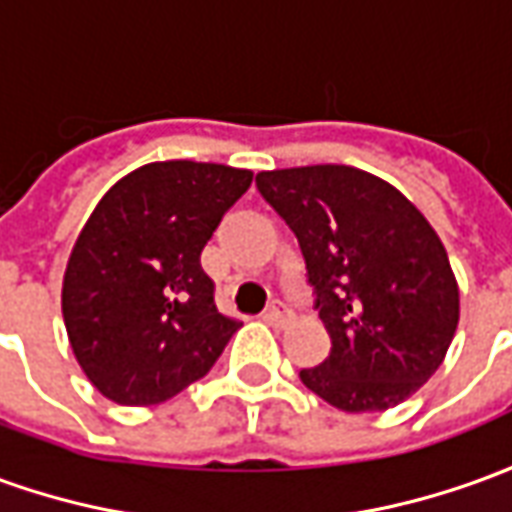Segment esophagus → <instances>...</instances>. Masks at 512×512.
<instances>
[{"label":"esophagus","instance_id":"obj_1","mask_svg":"<svg viewBox=\"0 0 512 512\" xmlns=\"http://www.w3.org/2000/svg\"><path fill=\"white\" fill-rule=\"evenodd\" d=\"M266 321L277 324V327H285V324L291 321V310L282 305V302H271L266 310Z\"/></svg>","mask_w":512,"mask_h":512}]
</instances>
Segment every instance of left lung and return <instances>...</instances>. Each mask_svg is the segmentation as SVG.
<instances>
[{"instance_id":"left-lung-1","label":"left lung","mask_w":512,"mask_h":512,"mask_svg":"<svg viewBox=\"0 0 512 512\" xmlns=\"http://www.w3.org/2000/svg\"><path fill=\"white\" fill-rule=\"evenodd\" d=\"M299 241L330 357L299 377L346 413L405 402L446 357L460 293L438 232L391 182L352 166L260 171Z\"/></svg>"}]
</instances>
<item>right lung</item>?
Wrapping results in <instances>:
<instances>
[{
    "mask_svg": "<svg viewBox=\"0 0 512 512\" xmlns=\"http://www.w3.org/2000/svg\"><path fill=\"white\" fill-rule=\"evenodd\" d=\"M249 185V169L166 160L99 199L63 274V321L102 396L160 405L219 360L241 321L219 313L199 255Z\"/></svg>",
    "mask_w": 512,
    "mask_h": 512,
    "instance_id": "1",
    "label": "right lung"
}]
</instances>
